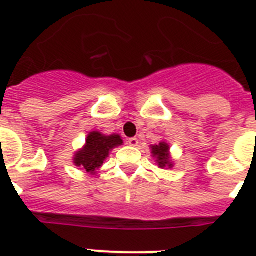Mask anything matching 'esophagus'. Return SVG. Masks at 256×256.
Segmentation results:
<instances>
[{
	"instance_id": "obj_1",
	"label": "esophagus",
	"mask_w": 256,
	"mask_h": 256,
	"mask_svg": "<svg viewBox=\"0 0 256 256\" xmlns=\"http://www.w3.org/2000/svg\"><path fill=\"white\" fill-rule=\"evenodd\" d=\"M128 144H130V146H133V148H136V146H138V140L136 138V137H132V138H128Z\"/></svg>"
}]
</instances>
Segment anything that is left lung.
Wrapping results in <instances>:
<instances>
[{"label":"left lung","instance_id":"obj_1","mask_svg":"<svg viewBox=\"0 0 256 256\" xmlns=\"http://www.w3.org/2000/svg\"><path fill=\"white\" fill-rule=\"evenodd\" d=\"M152 154L156 158V162H158L160 168H164L166 165L170 168L172 162L169 160V146L165 142L152 146Z\"/></svg>","mask_w":256,"mask_h":256}]
</instances>
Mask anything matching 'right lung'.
Listing matches in <instances>:
<instances>
[{
	"instance_id": "1",
	"label": "right lung",
	"mask_w": 256,
	"mask_h": 256,
	"mask_svg": "<svg viewBox=\"0 0 256 256\" xmlns=\"http://www.w3.org/2000/svg\"><path fill=\"white\" fill-rule=\"evenodd\" d=\"M122 144L123 141L120 136H105L101 134L100 132H91L86 140L84 148L76 152L74 158V164L94 173L102 165L104 160L108 158L112 148Z\"/></svg>"
}]
</instances>
